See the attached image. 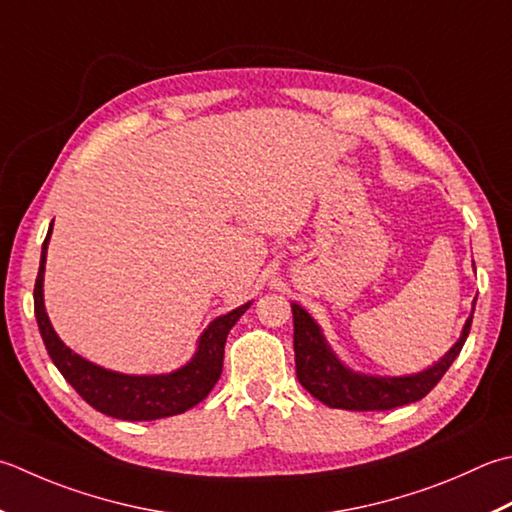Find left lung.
<instances>
[{"label": "left lung", "instance_id": "obj_1", "mask_svg": "<svg viewBox=\"0 0 512 512\" xmlns=\"http://www.w3.org/2000/svg\"><path fill=\"white\" fill-rule=\"evenodd\" d=\"M290 308H293V346L299 384L322 404L344 410H390L419 402L453 366L455 357L462 353L470 324H473V315H470L459 342L448 350L442 362H437L424 373L410 377H368L357 375L339 364L333 350L326 346L313 317L297 304Z\"/></svg>", "mask_w": 512, "mask_h": 512}]
</instances>
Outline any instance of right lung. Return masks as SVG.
<instances>
[{
	"label": "right lung",
	"instance_id": "right-lung-1",
	"mask_svg": "<svg viewBox=\"0 0 512 512\" xmlns=\"http://www.w3.org/2000/svg\"><path fill=\"white\" fill-rule=\"evenodd\" d=\"M48 239L50 230L44 239L42 259H39V273L35 279V317L50 359H53V364L59 368V373L64 375L66 382L77 390L79 397L95 410H99V413L126 419V422H150V419L186 413L188 408H193L195 404L202 402V399H206L210 390L217 384L219 375H222L224 346L230 328H233L237 324V319L246 313L250 302L235 308L233 313L217 317L215 322L204 330L195 357L190 359L184 368H179L170 375L157 377L119 375L113 373V370L99 368L75 355L73 350L62 344V339L57 337L53 326H50L44 310L42 293Z\"/></svg>",
	"mask_w": 512,
	"mask_h": 512
}]
</instances>
